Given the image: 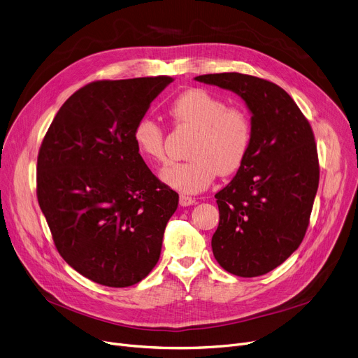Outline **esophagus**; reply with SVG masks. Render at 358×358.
Segmentation results:
<instances>
[{"label":"esophagus","instance_id":"obj_1","mask_svg":"<svg viewBox=\"0 0 358 358\" xmlns=\"http://www.w3.org/2000/svg\"><path fill=\"white\" fill-rule=\"evenodd\" d=\"M192 204H196V199H192V197H188V196H184V194H181V196H180V206L181 207H189Z\"/></svg>","mask_w":358,"mask_h":358}]
</instances>
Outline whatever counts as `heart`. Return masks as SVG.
I'll return each mask as SVG.
<instances>
[{
	"mask_svg": "<svg viewBox=\"0 0 358 358\" xmlns=\"http://www.w3.org/2000/svg\"><path fill=\"white\" fill-rule=\"evenodd\" d=\"M169 113L178 124L197 128L189 147V161L169 162L159 178L170 188L184 194L204 191L217 177L236 173L247 157L251 125L247 113L229 107L220 96L200 88L180 94ZM133 141L147 161L164 158V131L158 122L144 117L133 129Z\"/></svg>",
	"mask_w": 358,
	"mask_h": 358,
	"instance_id": "heart-1",
	"label": "heart"
}]
</instances>
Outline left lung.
Returning a JSON list of instances; mask_svg holds the SVG:
<instances>
[{
    "label": "left lung",
    "instance_id": "obj_1",
    "mask_svg": "<svg viewBox=\"0 0 358 358\" xmlns=\"http://www.w3.org/2000/svg\"><path fill=\"white\" fill-rule=\"evenodd\" d=\"M194 80L233 91L251 114L247 157L215 194L220 222L211 247L225 271L263 275L282 264L306 236L320 177L313 129L274 83L240 73Z\"/></svg>",
    "mask_w": 358,
    "mask_h": 358
}]
</instances>
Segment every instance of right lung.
I'll list each match as a JSON object with an SVG mask.
<instances>
[{"mask_svg": "<svg viewBox=\"0 0 358 358\" xmlns=\"http://www.w3.org/2000/svg\"><path fill=\"white\" fill-rule=\"evenodd\" d=\"M169 76L95 81L62 104L37 161V197L61 257L107 287L155 267L178 194L150 171L133 129Z\"/></svg>", "mask_w": 358, "mask_h": 358, "instance_id": "1", "label": "right lung"}]
</instances>
